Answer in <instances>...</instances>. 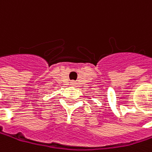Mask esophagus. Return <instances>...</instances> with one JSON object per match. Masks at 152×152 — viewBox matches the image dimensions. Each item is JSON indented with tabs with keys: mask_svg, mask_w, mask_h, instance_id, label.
Returning <instances> with one entry per match:
<instances>
[{
	"mask_svg": "<svg viewBox=\"0 0 152 152\" xmlns=\"http://www.w3.org/2000/svg\"><path fill=\"white\" fill-rule=\"evenodd\" d=\"M70 85L73 86H77V83H75V81H71V82H70Z\"/></svg>",
	"mask_w": 152,
	"mask_h": 152,
	"instance_id": "34e87169",
	"label": "esophagus"
}]
</instances>
